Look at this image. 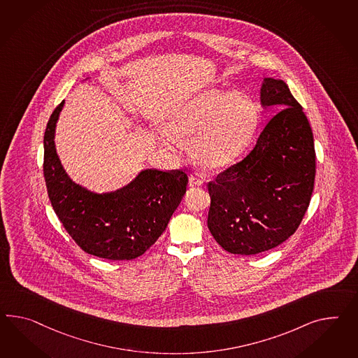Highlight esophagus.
I'll use <instances>...</instances> for the list:
<instances>
[{"label":"esophagus","mask_w":358,"mask_h":358,"mask_svg":"<svg viewBox=\"0 0 358 358\" xmlns=\"http://www.w3.org/2000/svg\"><path fill=\"white\" fill-rule=\"evenodd\" d=\"M188 185H189L191 188H193V187H200V185H202V180L201 179H199L197 176L191 175V176H189V180H188Z\"/></svg>","instance_id":"esophagus-1"}]
</instances>
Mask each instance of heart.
Listing matches in <instances>:
<instances>
[{"label":"heart","mask_w":358,"mask_h":358,"mask_svg":"<svg viewBox=\"0 0 358 358\" xmlns=\"http://www.w3.org/2000/svg\"><path fill=\"white\" fill-rule=\"evenodd\" d=\"M259 120L256 102L244 93L205 90L193 96L170 117L159 140L171 150L193 140L194 159L209 170L231 165L248 147Z\"/></svg>","instance_id":"obj_1"}]
</instances>
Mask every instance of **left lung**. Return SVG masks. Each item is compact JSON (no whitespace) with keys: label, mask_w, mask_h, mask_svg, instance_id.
<instances>
[{"label":"left lung","mask_w":358,"mask_h":358,"mask_svg":"<svg viewBox=\"0 0 358 358\" xmlns=\"http://www.w3.org/2000/svg\"><path fill=\"white\" fill-rule=\"evenodd\" d=\"M261 103L282 110L247 157L208 184V229L232 255H257L292 236L314 189V138L301 105L273 78L264 79Z\"/></svg>","instance_id":"obj_1"}]
</instances>
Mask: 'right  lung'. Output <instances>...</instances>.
<instances>
[{"instance_id":"1","label":"right lung","mask_w":358,"mask_h":358,"mask_svg":"<svg viewBox=\"0 0 358 358\" xmlns=\"http://www.w3.org/2000/svg\"><path fill=\"white\" fill-rule=\"evenodd\" d=\"M52 113L44 135V178L49 200L64 229L88 255L122 261L147 252L162 235L187 191L182 170L148 169L115 192L94 193L73 183L57 156Z\"/></svg>"}]
</instances>
